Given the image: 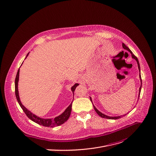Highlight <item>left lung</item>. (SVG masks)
Segmentation results:
<instances>
[{"label": "left lung", "mask_w": 156, "mask_h": 156, "mask_svg": "<svg viewBox=\"0 0 156 156\" xmlns=\"http://www.w3.org/2000/svg\"><path fill=\"white\" fill-rule=\"evenodd\" d=\"M122 48H123L124 49H125V50H126V51H128L129 52H130L131 53V54H132V57L133 59H134L136 61V62H137V64H138V70H139V71H140V75H139V78H140V82H141V85H140V88H139V92H138V98H139V96H140V92H141V88H142V78H141V75H140V64H139V61H138V59H137V57L134 55V54H133V53H132V52L131 51V50L125 44H122ZM90 101H91V102H92V98L90 97ZM93 106H94V109H95V112L97 113V114L98 115H99V116H101V118H106V119H119V118H121V117H123V116H125V115H126V114H124V115H122V116H107V115H105V114H103V113H102L101 112H100L99 110H98L95 107V105L93 104ZM128 114V113H127Z\"/></svg>", "instance_id": "obj_1"}]
</instances>
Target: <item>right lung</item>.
I'll return each mask as SVG.
<instances>
[{
    "label": "right lung",
    "instance_id": "1",
    "mask_svg": "<svg viewBox=\"0 0 156 156\" xmlns=\"http://www.w3.org/2000/svg\"><path fill=\"white\" fill-rule=\"evenodd\" d=\"M29 53H28V54L27 55V57L25 59H27V57L29 55ZM19 76H20V69L18 71L17 75H16V79H15V95H16V99H17V101H18L20 105L21 106V108H22V109L23 110L24 113L26 114V115L28 116V118L29 119H30L31 121L36 122V123L40 125H42L45 127H51V128H54L57 126L61 125L68 119V118L70 116L71 112L72 102L71 103V104L68 106V107L65 109V111L61 114H60L59 116L55 117V118H49V119H47V118L45 119V118H40V117L37 116V115H35V114H33L30 111H29L28 109H27L25 107H24L20 101V95H19V91H18ZM78 85H79L78 83H75L71 88V91L73 94H74V92H75L76 87Z\"/></svg>",
    "mask_w": 156,
    "mask_h": 156
}]
</instances>
